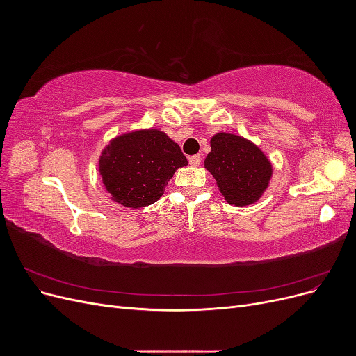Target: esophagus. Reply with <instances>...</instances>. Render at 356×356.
<instances>
[{"label": "esophagus", "mask_w": 356, "mask_h": 356, "mask_svg": "<svg viewBox=\"0 0 356 356\" xmlns=\"http://www.w3.org/2000/svg\"><path fill=\"white\" fill-rule=\"evenodd\" d=\"M188 161H190V165L191 166H199L200 165V161H202V157H200V154H196V156H191L190 159H188Z\"/></svg>", "instance_id": "1"}]
</instances>
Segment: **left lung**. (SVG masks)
<instances>
[{
    "label": "left lung",
    "instance_id": "obj_1",
    "mask_svg": "<svg viewBox=\"0 0 356 356\" xmlns=\"http://www.w3.org/2000/svg\"><path fill=\"white\" fill-rule=\"evenodd\" d=\"M204 169L213 177L229 204L248 207L261 199L273 175L272 161L250 139L230 132L211 138Z\"/></svg>",
    "mask_w": 356,
    "mask_h": 356
}]
</instances>
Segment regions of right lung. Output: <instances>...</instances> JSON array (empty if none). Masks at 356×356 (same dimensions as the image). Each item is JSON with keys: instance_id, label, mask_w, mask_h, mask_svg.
<instances>
[{"instance_id": "obj_1", "label": "right lung", "mask_w": 356, "mask_h": 356, "mask_svg": "<svg viewBox=\"0 0 356 356\" xmlns=\"http://www.w3.org/2000/svg\"><path fill=\"white\" fill-rule=\"evenodd\" d=\"M188 165L179 145L156 127L113 138L98 161L104 188L126 208H144L163 196L169 179Z\"/></svg>"}]
</instances>
